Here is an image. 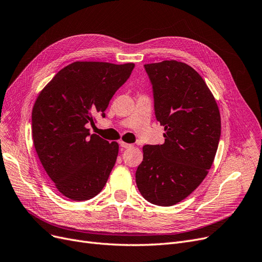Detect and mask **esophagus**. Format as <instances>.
<instances>
[{
  "instance_id": "obj_1",
  "label": "esophagus",
  "mask_w": 262,
  "mask_h": 262,
  "mask_svg": "<svg viewBox=\"0 0 262 262\" xmlns=\"http://www.w3.org/2000/svg\"><path fill=\"white\" fill-rule=\"evenodd\" d=\"M120 145L122 146V147H124V149H129V147H132L133 146V144H129V143H126V142H120Z\"/></svg>"
}]
</instances>
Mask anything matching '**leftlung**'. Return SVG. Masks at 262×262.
<instances>
[{
  "label": "left lung",
  "mask_w": 262,
  "mask_h": 262,
  "mask_svg": "<svg viewBox=\"0 0 262 262\" xmlns=\"http://www.w3.org/2000/svg\"><path fill=\"white\" fill-rule=\"evenodd\" d=\"M144 70L165 142L142 147L136 183L145 200L170 207L207 177L221 138V115L208 85L189 65L171 60L145 64Z\"/></svg>",
  "instance_id": "1"
}]
</instances>
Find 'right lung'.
Listing matches in <instances>:
<instances>
[{"label": "right lung", "instance_id": "add662e5", "mask_svg": "<svg viewBox=\"0 0 262 262\" xmlns=\"http://www.w3.org/2000/svg\"><path fill=\"white\" fill-rule=\"evenodd\" d=\"M134 63L74 62L42 89L32 111L39 161L61 194L74 201L99 194L116 164L119 144L85 125L105 118L109 101L129 78Z\"/></svg>", "mask_w": 262, "mask_h": 262}]
</instances>
